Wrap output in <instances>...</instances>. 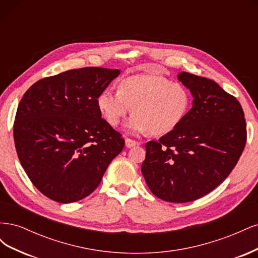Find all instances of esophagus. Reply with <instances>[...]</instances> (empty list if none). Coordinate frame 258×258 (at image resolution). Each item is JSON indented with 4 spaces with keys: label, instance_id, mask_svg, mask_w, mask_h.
<instances>
[{
    "label": "esophagus",
    "instance_id": "obj_1",
    "mask_svg": "<svg viewBox=\"0 0 258 258\" xmlns=\"http://www.w3.org/2000/svg\"><path fill=\"white\" fill-rule=\"evenodd\" d=\"M124 143H126V146L129 147V148L130 147H134V146H137V145L140 144L138 141H136V140H132V139H129V138L126 139V141H124Z\"/></svg>",
    "mask_w": 258,
    "mask_h": 258
}]
</instances>
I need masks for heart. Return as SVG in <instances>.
Wrapping results in <instances>:
<instances>
[{"label":"heart","mask_w":258,"mask_h":258,"mask_svg":"<svg viewBox=\"0 0 258 258\" xmlns=\"http://www.w3.org/2000/svg\"><path fill=\"white\" fill-rule=\"evenodd\" d=\"M97 106L112 127L131 111L134 115L126 124L130 132L163 136L184 120L190 106V96L182 84L162 76L140 74L122 80L117 92L103 89L98 95Z\"/></svg>","instance_id":"obj_1"}]
</instances>
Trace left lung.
Listing matches in <instances>:
<instances>
[{
	"instance_id": "8db88e82",
	"label": "left lung",
	"mask_w": 258,
	"mask_h": 258,
	"mask_svg": "<svg viewBox=\"0 0 258 258\" xmlns=\"http://www.w3.org/2000/svg\"><path fill=\"white\" fill-rule=\"evenodd\" d=\"M194 97L184 120L159 141L145 144L142 174L162 200L184 204L206 196L229 175L246 143L239 101L214 81L181 72Z\"/></svg>"
}]
</instances>
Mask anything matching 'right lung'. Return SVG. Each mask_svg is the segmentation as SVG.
<instances>
[{
	"instance_id": "right-lung-1",
	"label": "right lung",
	"mask_w": 258,
	"mask_h": 258,
	"mask_svg": "<svg viewBox=\"0 0 258 258\" xmlns=\"http://www.w3.org/2000/svg\"><path fill=\"white\" fill-rule=\"evenodd\" d=\"M116 69L82 68L45 77L23 95L14 122L19 161L36 188L60 204L84 199L99 186L124 140L101 118L99 93Z\"/></svg>"
}]
</instances>
